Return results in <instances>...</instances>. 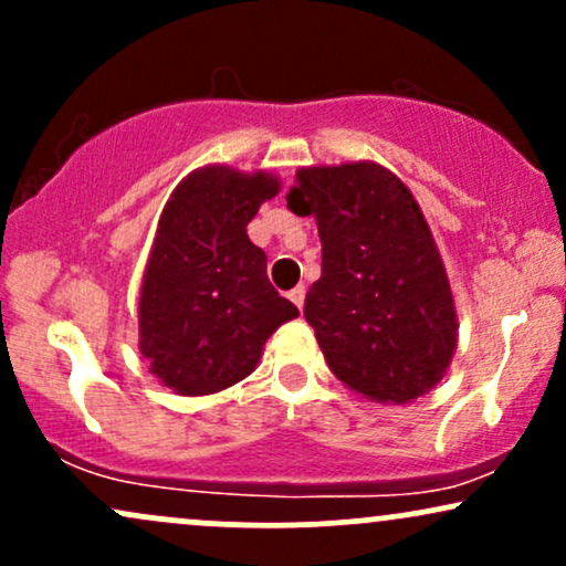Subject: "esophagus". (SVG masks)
Here are the masks:
<instances>
[{
	"mask_svg": "<svg viewBox=\"0 0 566 566\" xmlns=\"http://www.w3.org/2000/svg\"><path fill=\"white\" fill-rule=\"evenodd\" d=\"M290 301L295 303L297 308H303V303H305V287H303V284H297V287L290 290Z\"/></svg>",
	"mask_w": 566,
	"mask_h": 566,
	"instance_id": "esophagus-1",
	"label": "esophagus"
}]
</instances>
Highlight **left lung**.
Listing matches in <instances>:
<instances>
[{
  "instance_id": "obj_1",
  "label": "left lung",
  "mask_w": 566,
  "mask_h": 566,
  "mask_svg": "<svg viewBox=\"0 0 566 566\" xmlns=\"http://www.w3.org/2000/svg\"><path fill=\"white\" fill-rule=\"evenodd\" d=\"M287 207L319 229L303 316L335 378L378 405L431 391L458 348V311L412 191L378 161L301 167Z\"/></svg>"
}]
</instances>
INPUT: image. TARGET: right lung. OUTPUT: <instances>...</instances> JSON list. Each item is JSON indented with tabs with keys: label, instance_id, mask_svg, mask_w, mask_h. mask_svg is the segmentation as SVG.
<instances>
[{
	"label": "right lung",
	"instance_id": "right-lung-1",
	"mask_svg": "<svg viewBox=\"0 0 566 566\" xmlns=\"http://www.w3.org/2000/svg\"><path fill=\"white\" fill-rule=\"evenodd\" d=\"M282 180L207 165L188 172L159 216L138 301V346L161 386L218 394L258 367L297 308L271 287L247 223Z\"/></svg>",
	"mask_w": 566,
	"mask_h": 566
}]
</instances>
